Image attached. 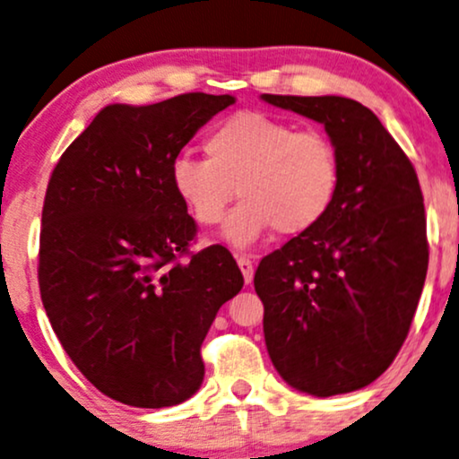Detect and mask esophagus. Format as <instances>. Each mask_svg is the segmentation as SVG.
Returning a JSON list of instances; mask_svg holds the SVG:
<instances>
[{
  "instance_id": "1",
  "label": "esophagus",
  "mask_w": 459,
  "mask_h": 459,
  "mask_svg": "<svg viewBox=\"0 0 459 459\" xmlns=\"http://www.w3.org/2000/svg\"><path fill=\"white\" fill-rule=\"evenodd\" d=\"M237 264H239V269L243 273V280H246V283H252V280H254V264H252V260H249V256H237Z\"/></svg>"
}]
</instances>
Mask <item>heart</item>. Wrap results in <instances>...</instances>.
I'll list each match as a JSON object with an SVG mask.
<instances>
[{
	"label": "heart",
	"instance_id": "b5f03b06",
	"mask_svg": "<svg viewBox=\"0 0 459 459\" xmlns=\"http://www.w3.org/2000/svg\"><path fill=\"white\" fill-rule=\"evenodd\" d=\"M207 160L179 156L171 186L196 222L213 226L235 195L243 199L224 226V239L249 247L275 229L300 235L333 210L341 188V160L320 131L264 112H237L203 142Z\"/></svg>",
	"mask_w": 459,
	"mask_h": 459
}]
</instances>
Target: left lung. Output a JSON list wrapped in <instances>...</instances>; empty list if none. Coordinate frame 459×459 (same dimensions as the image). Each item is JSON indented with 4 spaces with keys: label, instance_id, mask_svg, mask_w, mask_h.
I'll use <instances>...</instances> for the list:
<instances>
[{
    "label": "left lung",
    "instance_id": "8db88e82",
    "mask_svg": "<svg viewBox=\"0 0 459 459\" xmlns=\"http://www.w3.org/2000/svg\"><path fill=\"white\" fill-rule=\"evenodd\" d=\"M324 125L341 188L316 229L260 260L264 343L288 385L334 396L373 384L407 339L428 271L420 179L396 139L347 97L263 95Z\"/></svg>",
    "mask_w": 459,
    "mask_h": 459
}]
</instances>
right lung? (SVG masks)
I'll use <instances>...</instances> for the list:
<instances>
[{"label": "right lung", "mask_w": 459, "mask_h": 459, "mask_svg": "<svg viewBox=\"0 0 459 459\" xmlns=\"http://www.w3.org/2000/svg\"><path fill=\"white\" fill-rule=\"evenodd\" d=\"M235 97L184 92L106 106L74 139L46 188L38 280L63 350L106 396L173 407L203 384L201 345L243 288L222 246L188 254L196 224L171 165Z\"/></svg>", "instance_id": "right-lung-1"}]
</instances>
